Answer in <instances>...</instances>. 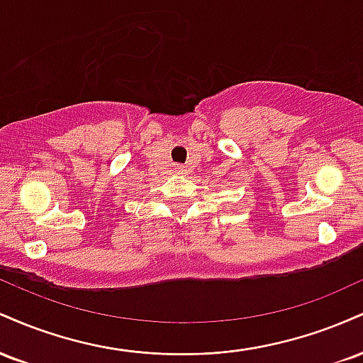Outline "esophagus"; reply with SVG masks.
Here are the masks:
<instances>
[{
  "label": "esophagus",
  "mask_w": 363,
  "mask_h": 363,
  "mask_svg": "<svg viewBox=\"0 0 363 363\" xmlns=\"http://www.w3.org/2000/svg\"><path fill=\"white\" fill-rule=\"evenodd\" d=\"M177 174H187V170L184 167H177Z\"/></svg>",
  "instance_id": "esophagus-1"
}]
</instances>
